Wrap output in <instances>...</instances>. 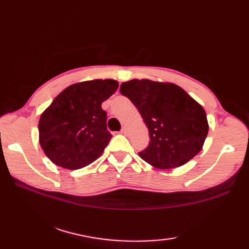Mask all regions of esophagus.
<instances>
[{
    "label": "esophagus",
    "mask_w": 249,
    "mask_h": 249,
    "mask_svg": "<svg viewBox=\"0 0 249 249\" xmlns=\"http://www.w3.org/2000/svg\"><path fill=\"white\" fill-rule=\"evenodd\" d=\"M121 133L123 134V135H127V133H128V129H127V127H123V128H122Z\"/></svg>",
    "instance_id": "esophagus-1"
}]
</instances>
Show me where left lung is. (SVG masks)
<instances>
[{
    "instance_id": "left-lung-1",
    "label": "left lung",
    "mask_w": 249,
    "mask_h": 249,
    "mask_svg": "<svg viewBox=\"0 0 249 249\" xmlns=\"http://www.w3.org/2000/svg\"><path fill=\"white\" fill-rule=\"evenodd\" d=\"M149 129L150 144L139 156L158 169L183 166L202 149L209 131L206 113L198 102L171 82L133 79L121 84Z\"/></svg>"
}]
</instances>
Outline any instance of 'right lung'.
I'll use <instances>...</instances> for the list:
<instances>
[{
	"label": "right lung",
	"instance_id": "obj_1",
	"mask_svg": "<svg viewBox=\"0 0 249 249\" xmlns=\"http://www.w3.org/2000/svg\"><path fill=\"white\" fill-rule=\"evenodd\" d=\"M118 88L113 79L73 83L41 113L39 144L54 165L77 170L103 154L112 136L102 104Z\"/></svg>",
	"mask_w": 249,
	"mask_h": 249
}]
</instances>
